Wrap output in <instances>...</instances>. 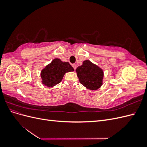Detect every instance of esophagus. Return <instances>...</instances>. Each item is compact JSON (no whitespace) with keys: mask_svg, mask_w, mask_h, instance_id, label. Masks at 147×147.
I'll use <instances>...</instances> for the list:
<instances>
[{"mask_svg":"<svg viewBox=\"0 0 147 147\" xmlns=\"http://www.w3.org/2000/svg\"><path fill=\"white\" fill-rule=\"evenodd\" d=\"M72 67H73V68L74 69V70H75V69H76V68H77V65L74 64H72Z\"/></svg>","mask_w":147,"mask_h":147,"instance_id":"34e87169","label":"esophagus"}]
</instances>
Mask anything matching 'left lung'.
<instances>
[{
  "label": "left lung",
  "instance_id": "8db88e82",
  "mask_svg": "<svg viewBox=\"0 0 147 147\" xmlns=\"http://www.w3.org/2000/svg\"><path fill=\"white\" fill-rule=\"evenodd\" d=\"M80 83L91 90H96L102 84L103 70L90 61L85 60L76 69Z\"/></svg>",
  "mask_w": 147,
  "mask_h": 147
}]
</instances>
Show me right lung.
Listing matches in <instances>:
<instances>
[{"label": "right lung", "mask_w": 147, "mask_h": 147, "mask_svg": "<svg viewBox=\"0 0 147 147\" xmlns=\"http://www.w3.org/2000/svg\"><path fill=\"white\" fill-rule=\"evenodd\" d=\"M74 71L68 62H63L59 59H54L41 71L42 83L48 88L59 83L65 73Z\"/></svg>", "instance_id": "obj_1"}]
</instances>
